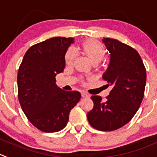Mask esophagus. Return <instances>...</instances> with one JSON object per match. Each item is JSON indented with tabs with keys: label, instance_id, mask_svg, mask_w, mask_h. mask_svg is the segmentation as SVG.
Masks as SVG:
<instances>
[{
	"label": "esophagus",
	"instance_id": "esophagus-1",
	"mask_svg": "<svg viewBox=\"0 0 157 157\" xmlns=\"http://www.w3.org/2000/svg\"><path fill=\"white\" fill-rule=\"evenodd\" d=\"M81 96H82V97H83V98H86V97H89V95H88V94H86V93H85V92H82L81 93Z\"/></svg>",
	"mask_w": 157,
	"mask_h": 157
}]
</instances>
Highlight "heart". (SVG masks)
<instances>
[{
	"instance_id": "b5f03b06",
	"label": "heart",
	"mask_w": 157,
	"mask_h": 157,
	"mask_svg": "<svg viewBox=\"0 0 157 157\" xmlns=\"http://www.w3.org/2000/svg\"><path fill=\"white\" fill-rule=\"evenodd\" d=\"M80 50L83 55L86 56L93 64H97L104 59L106 49L100 42L94 40H86L80 44ZM75 59V54L71 49L67 51L64 56L65 63L71 66Z\"/></svg>"
}]
</instances>
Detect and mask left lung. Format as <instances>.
I'll return each mask as SVG.
<instances>
[{"label": "left lung", "mask_w": 157, "mask_h": 157, "mask_svg": "<svg viewBox=\"0 0 157 157\" xmlns=\"http://www.w3.org/2000/svg\"><path fill=\"white\" fill-rule=\"evenodd\" d=\"M103 42L110 54L103 79L113 88L105 101L100 96L91 97L94 107L86 117L96 130L113 131L126 125L139 109L144 99L147 73L134 48L111 38H103Z\"/></svg>", "instance_id": "left-lung-1"}]
</instances>
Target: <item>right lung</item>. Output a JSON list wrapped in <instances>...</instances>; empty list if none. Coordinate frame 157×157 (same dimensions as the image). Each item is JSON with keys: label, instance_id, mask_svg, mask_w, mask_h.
<instances>
[{"label": "right lung", "instance_id": "1", "mask_svg": "<svg viewBox=\"0 0 157 157\" xmlns=\"http://www.w3.org/2000/svg\"><path fill=\"white\" fill-rule=\"evenodd\" d=\"M74 38L57 36L30 47L17 73L18 99L28 121L38 130L54 133L66 127L69 113L81 97L65 91L56 76L65 67L64 56Z\"/></svg>", "mask_w": 157, "mask_h": 157}]
</instances>
